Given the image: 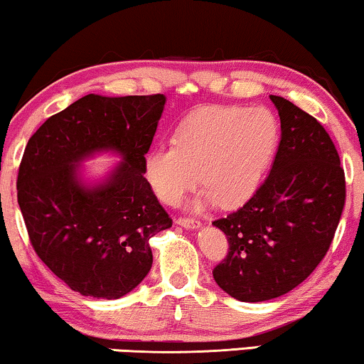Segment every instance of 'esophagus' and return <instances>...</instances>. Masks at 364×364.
<instances>
[{
	"label": "esophagus",
	"mask_w": 364,
	"mask_h": 364,
	"mask_svg": "<svg viewBox=\"0 0 364 364\" xmlns=\"http://www.w3.org/2000/svg\"><path fill=\"white\" fill-rule=\"evenodd\" d=\"M176 223L178 225H181V227H185V228H191V230H195V228H200V222H198V220H195V218H178L176 220Z\"/></svg>",
	"instance_id": "obj_1"
}]
</instances>
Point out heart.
I'll return each mask as SVG.
<instances>
[{
    "instance_id": "b5f03b06",
    "label": "heart",
    "mask_w": 364,
    "mask_h": 364,
    "mask_svg": "<svg viewBox=\"0 0 364 364\" xmlns=\"http://www.w3.org/2000/svg\"><path fill=\"white\" fill-rule=\"evenodd\" d=\"M279 124L264 107H205L179 124L173 142L156 144L144 159L151 190L164 205H176L200 183L193 201L205 208L218 201L238 206L260 185L275 146Z\"/></svg>"
}]
</instances>
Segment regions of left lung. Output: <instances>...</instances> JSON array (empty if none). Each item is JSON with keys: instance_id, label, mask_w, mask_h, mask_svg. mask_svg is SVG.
Returning a JSON list of instances; mask_svg holds the SVG:
<instances>
[{"instance_id": "left-lung-1", "label": "left lung", "mask_w": 364, "mask_h": 364, "mask_svg": "<svg viewBox=\"0 0 364 364\" xmlns=\"http://www.w3.org/2000/svg\"><path fill=\"white\" fill-rule=\"evenodd\" d=\"M270 100L282 131L270 174L240 210L213 222L230 245L213 279L242 302L269 301L304 282L329 250L346 200L326 129L291 100Z\"/></svg>"}]
</instances>
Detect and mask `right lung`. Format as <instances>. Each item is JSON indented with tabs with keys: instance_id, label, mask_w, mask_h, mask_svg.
<instances>
[{
	"instance_id": "add662e5",
	"label": "right lung",
	"mask_w": 364,
	"mask_h": 364,
	"mask_svg": "<svg viewBox=\"0 0 364 364\" xmlns=\"http://www.w3.org/2000/svg\"><path fill=\"white\" fill-rule=\"evenodd\" d=\"M166 97L89 94L30 137L18 171V205L36 255L72 291L119 299L153 265L149 238L173 225L144 178V156ZM114 150L121 165L85 186L80 163Z\"/></svg>"
}]
</instances>
